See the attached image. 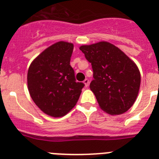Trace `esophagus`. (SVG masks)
I'll return each instance as SVG.
<instances>
[{
  "label": "esophagus",
  "instance_id": "1",
  "mask_svg": "<svg viewBox=\"0 0 159 159\" xmlns=\"http://www.w3.org/2000/svg\"><path fill=\"white\" fill-rule=\"evenodd\" d=\"M84 84H85V87H88V85H89V80L88 79H85L84 81Z\"/></svg>",
  "mask_w": 159,
  "mask_h": 159
}]
</instances>
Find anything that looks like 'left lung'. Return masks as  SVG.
I'll return each instance as SVG.
<instances>
[{"instance_id": "obj_1", "label": "left lung", "mask_w": 159, "mask_h": 159, "mask_svg": "<svg viewBox=\"0 0 159 159\" xmlns=\"http://www.w3.org/2000/svg\"><path fill=\"white\" fill-rule=\"evenodd\" d=\"M92 64L90 88L99 105L110 115L128 111L137 98L141 82L139 68L127 55L108 42L80 48Z\"/></svg>"}]
</instances>
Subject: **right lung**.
<instances>
[{
	"mask_svg": "<svg viewBox=\"0 0 159 159\" xmlns=\"http://www.w3.org/2000/svg\"><path fill=\"white\" fill-rule=\"evenodd\" d=\"M73 44L54 43L31 64L28 88L32 100L45 114L52 117L65 116L76 104L84 83L76 82L70 65Z\"/></svg>",
	"mask_w": 159,
	"mask_h": 159,
	"instance_id": "1",
	"label": "right lung"
}]
</instances>
